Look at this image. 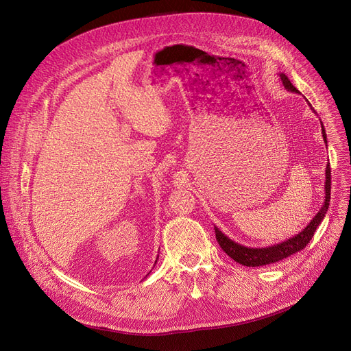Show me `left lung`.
<instances>
[{
	"label": "left lung",
	"instance_id": "left-lung-1",
	"mask_svg": "<svg viewBox=\"0 0 351 351\" xmlns=\"http://www.w3.org/2000/svg\"><path fill=\"white\" fill-rule=\"evenodd\" d=\"M280 80L285 85V88L290 92H296L298 94V89L293 86V84L290 82V80L285 75V73H280ZM316 114V110H315ZM322 122V121H320ZM322 134H323V139L326 142L327 146V136H326V131H324V126L322 123ZM330 163H327L326 166V183H324V204L322 206V209L317 212V215L313 217L311 222L296 236H293L287 241L279 243V245H274V246H269V247H246L239 245L236 242H233L232 239H229L226 234H223L220 232L216 226H215V233H216V241L222 247V250L230 256L232 259L237 263H241L243 266L247 267H256V266H265V265H271L276 262H280L286 257L291 256L293 253L300 252L302 249H304L310 241L313 234H315L316 229L319 228V225L322 223V220L324 219L327 209H328V204H330V189H331V173H330Z\"/></svg>",
	"mask_w": 351,
	"mask_h": 351
}]
</instances>
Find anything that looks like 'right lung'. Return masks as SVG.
<instances>
[{"instance_id":"1","label":"right lung","mask_w":351,"mask_h":351,"mask_svg":"<svg viewBox=\"0 0 351 351\" xmlns=\"http://www.w3.org/2000/svg\"><path fill=\"white\" fill-rule=\"evenodd\" d=\"M155 263H156V262H155Z\"/></svg>"}]
</instances>
